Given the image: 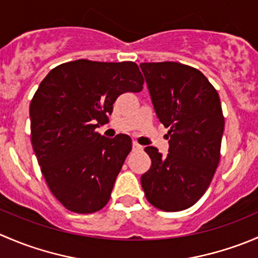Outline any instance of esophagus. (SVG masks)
I'll use <instances>...</instances> for the list:
<instances>
[{
	"label": "esophagus",
	"instance_id": "esophagus-1",
	"mask_svg": "<svg viewBox=\"0 0 258 258\" xmlns=\"http://www.w3.org/2000/svg\"><path fill=\"white\" fill-rule=\"evenodd\" d=\"M132 148H134L135 151H137V150H141V148H142V146L137 144V142H134V144H132Z\"/></svg>",
	"mask_w": 258,
	"mask_h": 258
}]
</instances>
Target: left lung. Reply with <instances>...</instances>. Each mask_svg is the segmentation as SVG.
Masks as SVG:
<instances>
[{
    "label": "left lung",
    "mask_w": 258,
    "mask_h": 258,
    "mask_svg": "<svg viewBox=\"0 0 258 258\" xmlns=\"http://www.w3.org/2000/svg\"><path fill=\"white\" fill-rule=\"evenodd\" d=\"M153 108L168 127V153L145 148L151 167L141 176L146 199L166 211L186 210L206 189L220 162L225 119L217 91L194 67L178 62L140 64Z\"/></svg>",
    "instance_id": "8db88e82"
}]
</instances>
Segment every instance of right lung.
I'll use <instances>...</instances> for the list:
<instances>
[{
	"mask_svg": "<svg viewBox=\"0 0 258 258\" xmlns=\"http://www.w3.org/2000/svg\"><path fill=\"white\" fill-rule=\"evenodd\" d=\"M142 85L135 62L88 59L59 64L40 83L30 105L31 141L49 189L67 210L92 213L108 202L132 141L96 128L119 95Z\"/></svg>",
	"mask_w": 258,
	"mask_h": 258,
	"instance_id": "right-lung-1",
	"label": "right lung"
}]
</instances>
